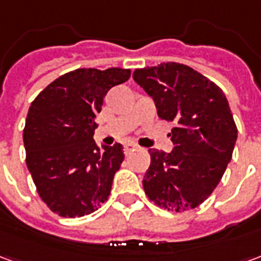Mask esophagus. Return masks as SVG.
<instances>
[{
    "instance_id": "1",
    "label": "esophagus",
    "mask_w": 261,
    "mask_h": 261,
    "mask_svg": "<svg viewBox=\"0 0 261 261\" xmlns=\"http://www.w3.org/2000/svg\"><path fill=\"white\" fill-rule=\"evenodd\" d=\"M136 149H138V145L133 144V142H128V144H125V145H124V152L125 153H130V152H133V151H136Z\"/></svg>"
}]
</instances>
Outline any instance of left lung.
Here are the masks:
<instances>
[{"instance_id":"left-lung-1","label":"left lung","mask_w":261,"mask_h":261,"mask_svg":"<svg viewBox=\"0 0 261 261\" xmlns=\"http://www.w3.org/2000/svg\"><path fill=\"white\" fill-rule=\"evenodd\" d=\"M133 78L152 97L158 116L175 121V148L149 149L151 165L142 186L148 198L169 211L198 207L221 180L238 138L222 89L189 65L162 63L138 68Z\"/></svg>"}]
</instances>
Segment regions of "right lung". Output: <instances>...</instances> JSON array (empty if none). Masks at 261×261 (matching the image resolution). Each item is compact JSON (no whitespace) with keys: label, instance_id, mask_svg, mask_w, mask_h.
Masks as SVG:
<instances>
[{"label":"right lung","instance_id":"1","mask_svg":"<svg viewBox=\"0 0 261 261\" xmlns=\"http://www.w3.org/2000/svg\"><path fill=\"white\" fill-rule=\"evenodd\" d=\"M125 68H78L61 75L32 102L23 128L26 165L36 190L53 213L84 217L108 200L124 161L121 144L93 140L103 97L130 78Z\"/></svg>","mask_w":261,"mask_h":261}]
</instances>
